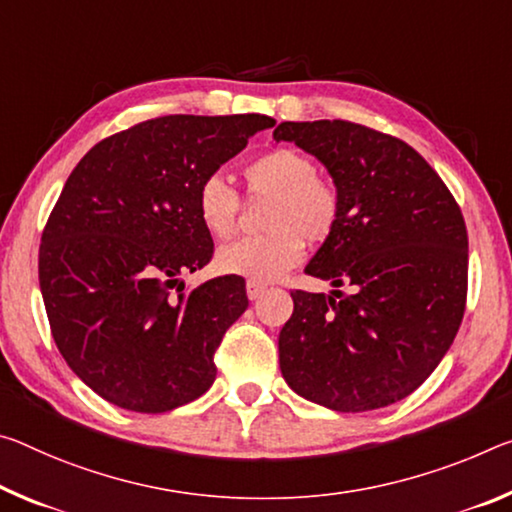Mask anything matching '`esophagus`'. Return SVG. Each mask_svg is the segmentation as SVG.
<instances>
[{"mask_svg":"<svg viewBox=\"0 0 512 512\" xmlns=\"http://www.w3.org/2000/svg\"><path fill=\"white\" fill-rule=\"evenodd\" d=\"M246 291H248V298L250 300H257L259 296L264 294L266 291V287L264 285H259V282H253V280H248V285H246Z\"/></svg>","mask_w":512,"mask_h":512,"instance_id":"esophagus-1","label":"esophagus"}]
</instances>
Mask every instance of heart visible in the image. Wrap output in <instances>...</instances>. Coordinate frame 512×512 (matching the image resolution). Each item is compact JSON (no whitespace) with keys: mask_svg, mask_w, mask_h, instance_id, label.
Wrapping results in <instances>:
<instances>
[{"mask_svg":"<svg viewBox=\"0 0 512 512\" xmlns=\"http://www.w3.org/2000/svg\"><path fill=\"white\" fill-rule=\"evenodd\" d=\"M248 196L269 198L262 214L264 234L243 237L216 253V269L253 282H271L300 262L305 239L326 241L342 216L335 182L316 173L312 157L294 148H273L243 168ZM239 193L223 175H207L198 184L196 212L216 239L232 237L239 221Z\"/></svg>","mask_w":512,"mask_h":512,"instance_id":"1","label":"heart"}]
</instances>
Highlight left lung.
<instances>
[{
	"mask_svg": "<svg viewBox=\"0 0 512 512\" xmlns=\"http://www.w3.org/2000/svg\"><path fill=\"white\" fill-rule=\"evenodd\" d=\"M328 168L342 196L335 232L305 266L330 294L291 291L280 369L303 399L337 412L396 403L449 351L467 303V227L421 154L348 120L280 123ZM339 286H346L344 295Z\"/></svg>",
	"mask_w": 512,
	"mask_h": 512,
	"instance_id": "8db88e82",
	"label": "left lung"
}]
</instances>
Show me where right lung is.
Instances as JSON below:
<instances>
[{
    "label": "right lung",
    "instance_id": "obj_1",
    "mask_svg": "<svg viewBox=\"0 0 512 512\" xmlns=\"http://www.w3.org/2000/svg\"><path fill=\"white\" fill-rule=\"evenodd\" d=\"M273 125L259 113L152 118L93 145L70 173L38 280L63 360L104 401L154 415L212 387L214 353L248 296L239 275L180 282L214 255L196 191Z\"/></svg>",
    "mask_w": 512,
    "mask_h": 512
}]
</instances>
